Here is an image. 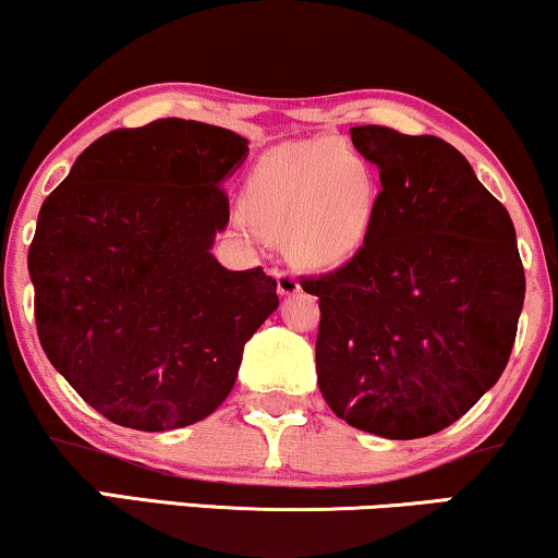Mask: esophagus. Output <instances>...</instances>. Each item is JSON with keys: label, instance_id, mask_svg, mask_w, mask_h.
<instances>
[{"label": "esophagus", "instance_id": "esophagus-1", "mask_svg": "<svg viewBox=\"0 0 558 558\" xmlns=\"http://www.w3.org/2000/svg\"><path fill=\"white\" fill-rule=\"evenodd\" d=\"M275 280H278V293L280 295H293L301 291V283H299V275L293 270H278L275 272Z\"/></svg>", "mask_w": 558, "mask_h": 558}]
</instances>
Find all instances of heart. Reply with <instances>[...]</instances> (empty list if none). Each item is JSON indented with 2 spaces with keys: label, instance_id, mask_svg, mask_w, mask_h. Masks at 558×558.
<instances>
[{
  "label": "heart",
  "instance_id": "1",
  "mask_svg": "<svg viewBox=\"0 0 558 558\" xmlns=\"http://www.w3.org/2000/svg\"><path fill=\"white\" fill-rule=\"evenodd\" d=\"M242 206L259 229L286 234L295 259L335 265L355 255L368 236L376 182L342 141L288 144L257 161Z\"/></svg>",
  "mask_w": 558,
  "mask_h": 558
}]
</instances>
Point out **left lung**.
<instances>
[{
  "instance_id": "left-lung-1",
  "label": "left lung",
  "mask_w": 558,
  "mask_h": 558,
  "mask_svg": "<svg viewBox=\"0 0 558 558\" xmlns=\"http://www.w3.org/2000/svg\"><path fill=\"white\" fill-rule=\"evenodd\" d=\"M378 167L368 236L319 295L316 373L331 412L389 440L461 420L502 376L525 299L507 208L461 151L386 125L350 129Z\"/></svg>"
}]
</instances>
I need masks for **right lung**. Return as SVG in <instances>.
I'll return each mask as SVG.
<instances>
[{
	"label": "right lung",
	"instance_id": "1",
	"mask_svg": "<svg viewBox=\"0 0 558 558\" xmlns=\"http://www.w3.org/2000/svg\"><path fill=\"white\" fill-rule=\"evenodd\" d=\"M246 138L161 118L105 133L46 197L27 270L48 361L116 425L165 433L234 389L244 342L278 308L275 278L210 255L223 180Z\"/></svg>",
	"mask_w": 558,
	"mask_h": 558
}]
</instances>
